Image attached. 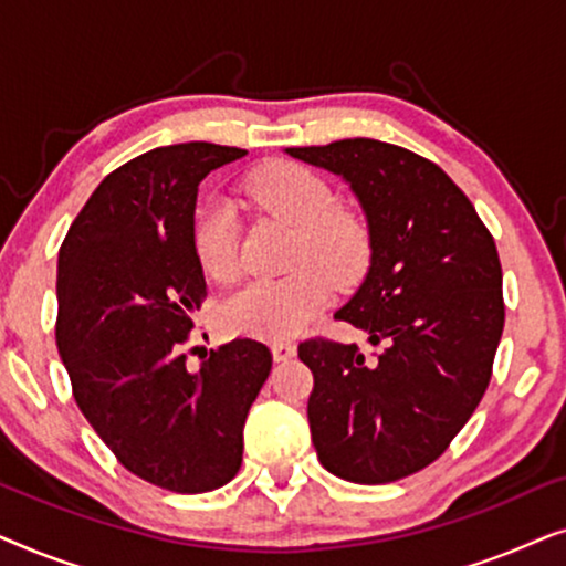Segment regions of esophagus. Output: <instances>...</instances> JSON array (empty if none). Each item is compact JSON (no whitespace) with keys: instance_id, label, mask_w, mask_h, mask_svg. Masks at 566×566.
<instances>
[{"instance_id":"obj_1","label":"esophagus","mask_w":566,"mask_h":566,"mask_svg":"<svg viewBox=\"0 0 566 566\" xmlns=\"http://www.w3.org/2000/svg\"><path fill=\"white\" fill-rule=\"evenodd\" d=\"M293 355H296V345H293V343H273V358H275V363L291 360Z\"/></svg>"}]
</instances>
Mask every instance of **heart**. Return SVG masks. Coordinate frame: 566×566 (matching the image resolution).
<instances>
[{
	"instance_id": "1",
	"label": "heart",
	"mask_w": 566,
	"mask_h": 566,
	"mask_svg": "<svg viewBox=\"0 0 566 566\" xmlns=\"http://www.w3.org/2000/svg\"><path fill=\"white\" fill-rule=\"evenodd\" d=\"M247 192L262 211L296 231L291 268L283 281H258L234 293L221 312L231 335L289 339L304 332L327 308L335 285L347 289L366 273L370 237L358 216L339 211L327 180L296 161H273L258 169ZM192 250L208 277H239L237 223L229 208L208 206L192 227Z\"/></svg>"
}]
</instances>
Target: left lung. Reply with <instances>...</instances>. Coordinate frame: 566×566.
<instances>
[{"label":"left lung","mask_w":566,"mask_h":566,"mask_svg":"<svg viewBox=\"0 0 566 566\" xmlns=\"http://www.w3.org/2000/svg\"><path fill=\"white\" fill-rule=\"evenodd\" d=\"M339 175L366 213L370 268L335 314L358 345L306 339L308 428L322 467L355 484L405 479L438 459L474 415L505 327L497 247L436 161L376 138L285 149Z\"/></svg>","instance_id":"1"}]
</instances>
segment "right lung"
I'll list each match as a JSON object with an SVG mask.
<instances>
[{"mask_svg": "<svg viewBox=\"0 0 566 566\" xmlns=\"http://www.w3.org/2000/svg\"><path fill=\"white\" fill-rule=\"evenodd\" d=\"M244 149L159 146L97 185L59 250L56 345L82 415L130 474L200 494L237 476L244 420L270 376L258 339L188 368L206 298L192 250L198 185Z\"/></svg>", "mask_w": 566, "mask_h": 566, "instance_id": "add662e5", "label": "right lung"}]
</instances>
